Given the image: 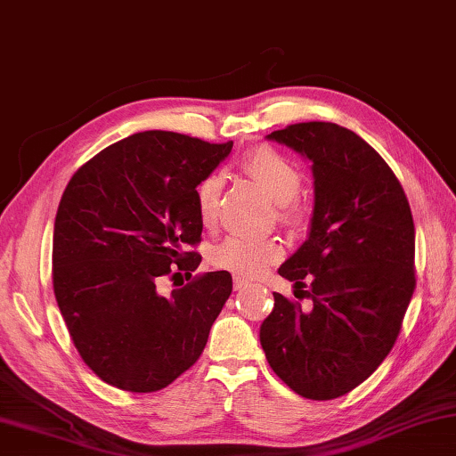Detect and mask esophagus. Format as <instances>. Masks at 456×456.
Masks as SVG:
<instances>
[{
  "mask_svg": "<svg viewBox=\"0 0 456 456\" xmlns=\"http://www.w3.org/2000/svg\"><path fill=\"white\" fill-rule=\"evenodd\" d=\"M244 286H248V281H246V278H240V276H234V290H242Z\"/></svg>",
  "mask_w": 456,
  "mask_h": 456,
  "instance_id": "1",
  "label": "esophagus"
}]
</instances>
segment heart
I'll use <instances>...</instances> for the list:
<instances>
[{"instance_id": "heart-1", "label": "heart", "mask_w": 456, "mask_h": 456, "mask_svg": "<svg viewBox=\"0 0 456 456\" xmlns=\"http://www.w3.org/2000/svg\"><path fill=\"white\" fill-rule=\"evenodd\" d=\"M242 170L256 180L270 200L281 204L282 222H297L298 212L290 202L298 196L302 175L290 159L278 154L273 148H258L242 159ZM224 178L220 174H210L200 183L196 191V204L200 222L212 226L218 218V206ZM282 258V246L278 240H248V238H226L212 250V265L238 276H256L273 262Z\"/></svg>"}]
</instances>
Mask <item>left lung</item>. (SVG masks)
Listing matches in <instances>:
<instances>
[{"label":"left lung","instance_id":"8db88e82","mask_svg":"<svg viewBox=\"0 0 456 456\" xmlns=\"http://www.w3.org/2000/svg\"><path fill=\"white\" fill-rule=\"evenodd\" d=\"M308 159L314 206L306 240L278 268L313 306L274 292L260 326L266 361L294 393L330 401L379 369L401 332L414 292L409 200L377 150L332 122L268 134Z\"/></svg>","mask_w":456,"mask_h":456}]
</instances>
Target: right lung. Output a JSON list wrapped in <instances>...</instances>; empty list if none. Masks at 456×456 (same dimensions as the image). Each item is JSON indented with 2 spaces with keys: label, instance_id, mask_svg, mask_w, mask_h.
I'll return each mask as SVG.
<instances>
[{
  "label": "right lung",
  "instance_id": "add662e5",
  "mask_svg": "<svg viewBox=\"0 0 456 456\" xmlns=\"http://www.w3.org/2000/svg\"><path fill=\"white\" fill-rule=\"evenodd\" d=\"M175 132L111 143L69 180L53 224V292L84 362L130 393H154L194 364L224 302L226 270L162 297L159 276L196 270V188L232 151Z\"/></svg>",
  "mask_w": 456,
  "mask_h": 456
}]
</instances>
